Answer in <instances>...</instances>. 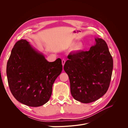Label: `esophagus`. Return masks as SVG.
<instances>
[{
	"instance_id": "34e87169",
	"label": "esophagus",
	"mask_w": 128,
	"mask_h": 128,
	"mask_svg": "<svg viewBox=\"0 0 128 128\" xmlns=\"http://www.w3.org/2000/svg\"><path fill=\"white\" fill-rule=\"evenodd\" d=\"M65 60H62V65H63V66H64V64H65Z\"/></svg>"
}]
</instances>
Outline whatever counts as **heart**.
<instances>
[{
	"instance_id": "obj_1",
	"label": "heart",
	"mask_w": 128,
	"mask_h": 128,
	"mask_svg": "<svg viewBox=\"0 0 128 128\" xmlns=\"http://www.w3.org/2000/svg\"><path fill=\"white\" fill-rule=\"evenodd\" d=\"M75 43H72L71 44L72 46H73L75 45ZM84 49V45L82 43H78L76 44L74 47V50L77 52L81 51Z\"/></svg>"
}]
</instances>
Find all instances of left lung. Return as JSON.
I'll return each instance as SVG.
<instances>
[{
	"label": "left lung",
	"instance_id": "left-lung-1",
	"mask_svg": "<svg viewBox=\"0 0 128 128\" xmlns=\"http://www.w3.org/2000/svg\"><path fill=\"white\" fill-rule=\"evenodd\" d=\"M88 51L70 53L64 66L70 82V92L83 103L96 101L108 90L113 69V60L108 46L101 38Z\"/></svg>",
	"mask_w": 128,
	"mask_h": 128
}]
</instances>
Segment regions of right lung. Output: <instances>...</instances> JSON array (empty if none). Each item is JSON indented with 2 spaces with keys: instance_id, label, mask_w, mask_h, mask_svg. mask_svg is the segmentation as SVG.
I'll return each mask as SVG.
<instances>
[{
  "instance_id": "1",
  "label": "right lung",
  "mask_w": 128,
  "mask_h": 128,
  "mask_svg": "<svg viewBox=\"0 0 128 128\" xmlns=\"http://www.w3.org/2000/svg\"><path fill=\"white\" fill-rule=\"evenodd\" d=\"M62 70L60 58L49 62L25 39L17 42L6 65L10 90L18 102L30 107L46 104Z\"/></svg>"
}]
</instances>
